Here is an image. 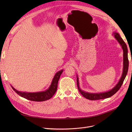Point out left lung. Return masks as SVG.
<instances>
[{"label": "left lung", "instance_id": "obj_1", "mask_svg": "<svg viewBox=\"0 0 132 132\" xmlns=\"http://www.w3.org/2000/svg\"><path fill=\"white\" fill-rule=\"evenodd\" d=\"M112 35L115 37V38L118 42L120 45H121L122 50H123V71L122 74L121 75V77L119 80V82L118 84L112 89L110 90L109 91L103 92V93H89L85 91L82 90L81 89L80 86H79V78L78 75H77V86L79 92L81 94L87 99L90 100H98L102 99H105L109 97H110L114 94H115L119 89L120 88L121 85L123 84V82L125 79L126 75L128 72V65H129V61L128 59V49L125 43V42L123 40L122 38L120 37V35L116 32H113Z\"/></svg>", "mask_w": 132, "mask_h": 132}]
</instances>
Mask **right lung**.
Segmentation results:
<instances>
[{
    "label": "right lung",
    "mask_w": 132,
    "mask_h": 132,
    "mask_svg": "<svg viewBox=\"0 0 132 132\" xmlns=\"http://www.w3.org/2000/svg\"><path fill=\"white\" fill-rule=\"evenodd\" d=\"M63 71V70H61L55 73L52 81L51 85L47 89L43 92L36 93L22 92L17 90L14 88L13 87L12 85L11 87L16 94H18L21 97H23L27 100L36 102L45 101L50 99L54 95L55 93L56 92L58 86V82L60 75Z\"/></svg>",
    "instance_id": "add662e5"
}]
</instances>
